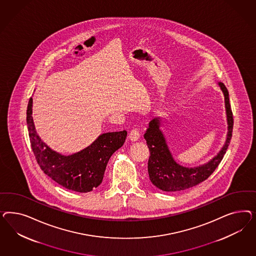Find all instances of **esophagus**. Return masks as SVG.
<instances>
[{"label": "esophagus", "instance_id": "esophagus-1", "mask_svg": "<svg viewBox=\"0 0 256 256\" xmlns=\"http://www.w3.org/2000/svg\"><path fill=\"white\" fill-rule=\"evenodd\" d=\"M140 132L138 128H133L130 133V139L132 140V142H137L140 138Z\"/></svg>", "mask_w": 256, "mask_h": 256}]
</instances>
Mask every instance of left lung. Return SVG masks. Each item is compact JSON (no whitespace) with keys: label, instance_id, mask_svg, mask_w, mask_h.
<instances>
[{"label":"left lung","instance_id":"1","mask_svg":"<svg viewBox=\"0 0 256 256\" xmlns=\"http://www.w3.org/2000/svg\"><path fill=\"white\" fill-rule=\"evenodd\" d=\"M218 86L224 94L228 132L224 146L210 162L199 167L186 168L176 162L160 130V118L153 119L144 137L146 140L150 156L148 160L149 178L154 186L164 192H178L196 186L208 178L224 158L232 139V112L229 101V93L224 84Z\"/></svg>","mask_w":256,"mask_h":256}]
</instances>
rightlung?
<instances>
[{
	"instance_id": "obj_1",
	"label": "right lung",
	"mask_w": 256,
	"mask_h": 256,
	"mask_svg": "<svg viewBox=\"0 0 256 256\" xmlns=\"http://www.w3.org/2000/svg\"><path fill=\"white\" fill-rule=\"evenodd\" d=\"M32 107L31 98L27 108V126L32 149L41 170L59 185L77 192H89L100 186L108 160L124 144L126 132L103 133L86 149L64 156L40 139L32 121Z\"/></svg>"
}]
</instances>
